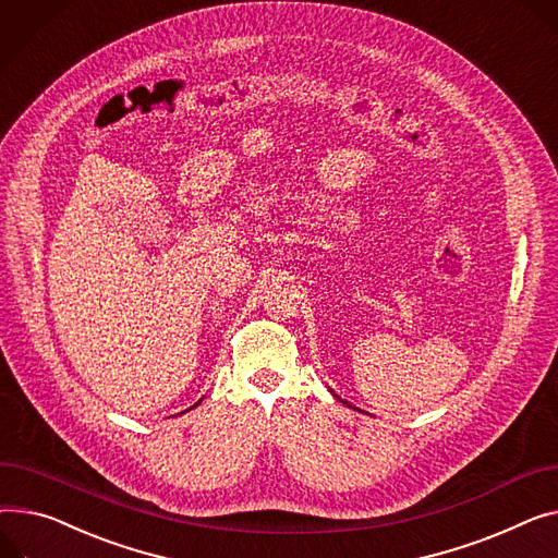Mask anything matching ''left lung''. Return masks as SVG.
I'll return each mask as SVG.
<instances>
[{"instance_id": "left-lung-1", "label": "left lung", "mask_w": 558, "mask_h": 558, "mask_svg": "<svg viewBox=\"0 0 558 558\" xmlns=\"http://www.w3.org/2000/svg\"><path fill=\"white\" fill-rule=\"evenodd\" d=\"M345 403H348V401H345Z\"/></svg>"}]
</instances>
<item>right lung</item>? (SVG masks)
I'll use <instances>...</instances> for the list:
<instances>
[{
  "label": "right lung",
  "mask_w": 558,
  "mask_h": 558,
  "mask_svg": "<svg viewBox=\"0 0 558 558\" xmlns=\"http://www.w3.org/2000/svg\"><path fill=\"white\" fill-rule=\"evenodd\" d=\"M199 401H202V399H199ZM199 401H197V403H195V405H199ZM195 405H193V408H195Z\"/></svg>",
  "instance_id": "add662e5"
}]
</instances>
